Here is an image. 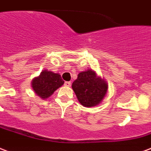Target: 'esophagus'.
<instances>
[{
	"label": "esophagus",
	"mask_w": 151,
	"mask_h": 151,
	"mask_svg": "<svg viewBox=\"0 0 151 151\" xmlns=\"http://www.w3.org/2000/svg\"><path fill=\"white\" fill-rule=\"evenodd\" d=\"M71 84V83L70 82V81H66V82L64 83V85H65V86H68V87H70Z\"/></svg>",
	"instance_id": "1"
}]
</instances>
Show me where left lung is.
<instances>
[{
    "instance_id": "left-lung-1",
    "label": "left lung",
    "mask_w": 151,
    "mask_h": 151,
    "mask_svg": "<svg viewBox=\"0 0 151 151\" xmlns=\"http://www.w3.org/2000/svg\"><path fill=\"white\" fill-rule=\"evenodd\" d=\"M71 87L79 102L87 107L100 104L108 89L107 83L90 69L79 73Z\"/></svg>"
}]
</instances>
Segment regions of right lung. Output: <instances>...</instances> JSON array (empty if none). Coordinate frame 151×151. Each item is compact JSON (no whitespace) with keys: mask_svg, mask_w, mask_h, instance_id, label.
I'll return each mask as SVG.
<instances>
[{"mask_svg":"<svg viewBox=\"0 0 151 151\" xmlns=\"http://www.w3.org/2000/svg\"><path fill=\"white\" fill-rule=\"evenodd\" d=\"M63 83L64 81L60 74L43 70L39 76L32 80V88L37 96L44 99L50 97Z\"/></svg>","mask_w":151,"mask_h":151,"instance_id":"obj_1","label":"right lung"}]
</instances>
